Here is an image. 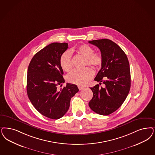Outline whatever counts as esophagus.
<instances>
[{
    "mask_svg": "<svg viewBox=\"0 0 155 155\" xmlns=\"http://www.w3.org/2000/svg\"><path fill=\"white\" fill-rule=\"evenodd\" d=\"M78 89H79V90H80V91L82 90V89L84 88L83 86H78Z\"/></svg>",
    "mask_w": 155,
    "mask_h": 155,
    "instance_id": "esophagus-1",
    "label": "esophagus"
}]
</instances>
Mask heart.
Returning a JSON list of instances; mask_svg holds the SVG:
<instances>
[{"label":"heart","instance_id":"obj_1","mask_svg":"<svg viewBox=\"0 0 155 155\" xmlns=\"http://www.w3.org/2000/svg\"><path fill=\"white\" fill-rule=\"evenodd\" d=\"M77 51L84 58V65L91 66L93 69H97L101 66L103 63V57L100 53H94L93 48L87 45H82L78 47ZM71 51L64 52L61 56L60 64L65 71H69L73 68ZM94 75V71L89 68L83 69H75L67 75L68 82L78 85H85L89 82Z\"/></svg>","mask_w":155,"mask_h":155}]
</instances>
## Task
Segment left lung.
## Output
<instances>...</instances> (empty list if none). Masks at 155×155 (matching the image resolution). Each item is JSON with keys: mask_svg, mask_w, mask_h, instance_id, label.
Wrapping results in <instances>:
<instances>
[{"mask_svg": "<svg viewBox=\"0 0 155 155\" xmlns=\"http://www.w3.org/2000/svg\"><path fill=\"white\" fill-rule=\"evenodd\" d=\"M103 57L101 68L94 80L104 84L91 87L93 96L89 105L97 114L107 116L121 106L130 88V72L127 55L116 43L107 39L89 41Z\"/></svg>", "mask_w": 155, "mask_h": 155, "instance_id": "8db88e82", "label": "left lung"}]
</instances>
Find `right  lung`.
Segmentation results:
<instances>
[{
	"label": "right lung",
	"instance_id": "obj_1",
	"mask_svg": "<svg viewBox=\"0 0 155 155\" xmlns=\"http://www.w3.org/2000/svg\"><path fill=\"white\" fill-rule=\"evenodd\" d=\"M67 43H52L35 54L27 70V93L33 106L43 116L57 120L68 112L71 98L79 91L77 86L64 82L60 64Z\"/></svg>",
	"mask_w": 155,
	"mask_h": 155
}]
</instances>
